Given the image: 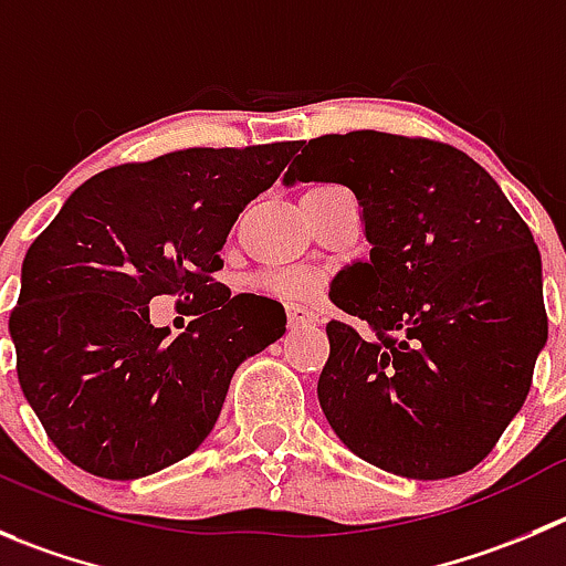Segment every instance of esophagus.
<instances>
[{
	"mask_svg": "<svg viewBox=\"0 0 566 566\" xmlns=\"http://www.w3.org/2000/svg\"><path fill=\"white\" fill-rule=\"evenodd\" d=\"M286 314H289V327L316 325V314H314V311H308V308H305V305H300V303H289L286 305Z\"/></svg>",
	"mask_w": 566,
	"mask_h": 566,
	"instance_id": "obj_1",
	"label": "esophagus"
}]
</instances>
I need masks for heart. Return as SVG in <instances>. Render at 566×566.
Wrapping results in <instances>:
<instances>
[{
	"instance_id": "1",
	"label": "heart",
	"mask_w": 566,
	"mask_h": 566,
	"mask_svg": "<svg viewBox=\"0 0 566 566\" xmlns=\"http://www.w3.org/2000/svg\"><path fill=\"white\" fill-rule=\"evenodd\" d=\"M261 283L269 289V292L289 294V297L311 292V277L303 272H269L263 274Z\"/></svg>"
}]
</instances>
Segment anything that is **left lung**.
Here are the masks:
<instances>
[{"mask_svg": "<svg viewBox=\"0 0 566 566\" xmlns=\"http://www.w3.org/2000/svg\"><path fill=\"white\" fill-rule=\"evenodd\" d=\"M342 182L369 261L344 269L319 406L358 459L417 481L481 464L522 408L547 342L542 255L481 164L430 138H311L292 182ZM360 321L365 333L354 327Z\"/></svg>", "mask_w": 566, "mask_h": 566, "instance_id": "left-lung-1", "label": "left lung"}]
</instances>
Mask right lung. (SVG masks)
Here are the masks:
<instances>
[{
  "label": "right lung",
  "instance_id": "1",
  "mask_svg": "<svg viewBox=\"0 0 566 566\" xmlns=\"http://www.w3.org/2000/svg\"><path fill=\"white\" fill-rule=\"evenodd\" d=\"M297 142L191 147L85 180L21 266L10 311L15 373L46 436L111 481L153 475L206 441L230 378L286 333L277 300L230 294V228ZM166 293L195 322L177 339L148 322Z\"/></svg>",
  "mask_w": 566,
  "mask_h": 566
}]
</instances>
